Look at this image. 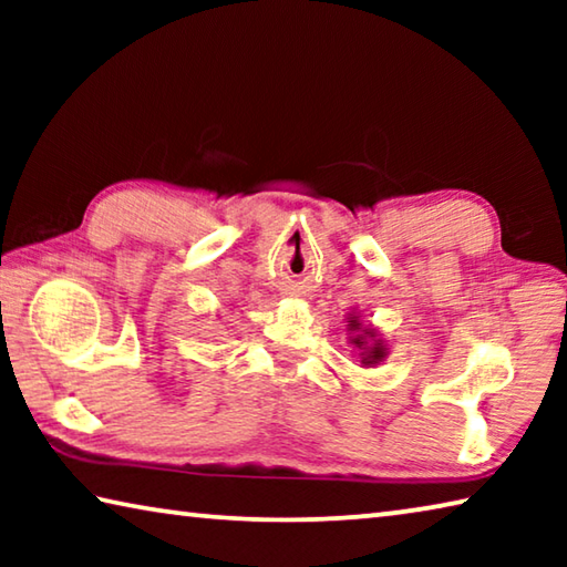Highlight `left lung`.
<instances>
[{"instance_id": "left-lung-1", "label": "left lung", "mask_w": 567, "mask_h": 567, "mask_svg": "<svg viewBox=\"0 0 567 567\" xmlns=\"http://www.w3.org/2000/svg\"><path fill=\"white\" fill-rule=\"evenodd\" d=\"M348 332H350V344L358 348L362 368H375V364H380L388 358L385 340L378 338L375 328H364L358 312L348 315Z\"/></svg>"}]
</instances>
